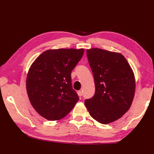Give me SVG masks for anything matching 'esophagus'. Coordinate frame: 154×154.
I'll return each mask as SVG.
<instances>
[{"instance_id":"1","label":"esophagus","mask_w":154,"mask_h":154,"mask_svg":"<svg viewBox=\"0 0 154 154\" xmlns=\"http://www.w3.org/2000/svg\"><path fill=\"white\" fill-rule=\"evenodd\" d=\"M78 95L79 96H82V95H83V92L82 91H78Z\"/></svg>"}]
</instances>
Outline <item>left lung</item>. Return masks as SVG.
Returning <instances> with one entry per match:
<instances>
[{"label":"left lung","instance_id":"left-lung-1","mask_svg":"<svg viewBox=\"0 0 154 154\" xmlns=\"http://www.w3.org/2000/svg\"><path fill=\"white\" fill-rule=\"evenodd\" d=\"M87 56L96 89L93 97L85 100V105L97 122H113L132 105L136 88L134 72L120 53L92 48L87 50Z\"/></svg>","mask_w":154,"mask_h":154}]
</instances>
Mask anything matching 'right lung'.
I'll return each instance as SVG.
<instances>
[{
	"instance_id": "add662e5",
	"label": "right lung",
	"mask_w": 154,
	"mask_h": 154,
	"mask_svg": "<svg viewBox=\"0 0 154 154\" xmlns=\"http://www.w3.org/2000/svg\"><path fill=\"white\" fill-rule=\"evenodd\" d=\"M83 53V49H49L32 63L26 79L27 92L32 106L43 118L62 119L78 101L71 71Z\"/></svg>"
}]
</instances>
